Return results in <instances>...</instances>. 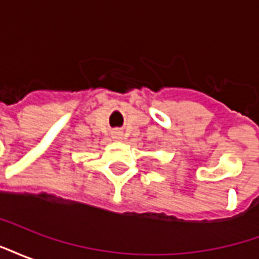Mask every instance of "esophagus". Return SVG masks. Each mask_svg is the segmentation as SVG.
<instances>
[{"mask_svg": "<svg viewBox=\"0 0 259 259\" xmlns=\"http://www.w3.org/2000/svg\"><path fill=\"white\" fill-rule=\"evenodd\" d=\"M112 139L113 140H122V139H123V133H122L120 130H113Z\"/></svg>", "mask_w": 259, "mask_h": 259, "instance_id": "obj_1", "label": "esophagus"}]
</instances>
